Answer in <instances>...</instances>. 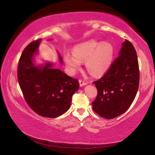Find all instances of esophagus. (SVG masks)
Segmentation results:
<instances>
[{
	"label": "esophagus",
	"mask_w": 155,
	"mask_h": 155,
	"mask_svg": "<svg viewBox=\"0 0 155 155\" xmlns=\"http://www.w3.org/2000/svg\"><path fill=\"white\" fill-rule=\"evenodd\" d=\"M78 82H79L80 86H83V85H85L86 84H87V82H86V81H84V80H82V79H80L79 81H78Z\"/></svg>",
	"instance_id": "1"
}]
</instances>
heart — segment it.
Wrapping results in <instances>:
<instances>
[{
	"label": "heart",
	"mask_w": 155,
	"mask_h": 155,
	"mask_svg": "<svg viewBox=\"0 0 155 155\" xmlns=\"http://www.w3.org/2000/svg\"><path fill=\"white\" fill-rule=\"evenodd\" d=\"M114 56V48L111 44H100L95 40H90L74 47L73 53L65 52L64 61L72 72L81 67V61L91 74L101 75L108 69Z\"/></svg>",
	"instance_id": "1"
}]
</instances>
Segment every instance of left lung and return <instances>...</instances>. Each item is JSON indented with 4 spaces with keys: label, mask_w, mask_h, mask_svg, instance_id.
<instances>
[{
    "label": "left lung",
    "mask_w": 155,
    "mask_h": 155,
    "mask_svg": "<svg viewBox=\"0 0 155 155\" xmlns=\"http://www.w3.org/2000/svg\"><path fill=\"white\" fill-rule=\"evenodd\" d=\"M98 95L92 109L100 116L115 118L129 108L137 94L140 70L136 51L130 41L122 43L120 54L100 79L94 81Z\"/></svg>",
    "instance_id": "1"
}]
</instances>
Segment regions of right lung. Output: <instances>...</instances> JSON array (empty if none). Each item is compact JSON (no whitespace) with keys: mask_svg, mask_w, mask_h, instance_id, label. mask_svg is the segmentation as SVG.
<instances>
[{"mask_svg":"<svg viewBox=\"0 0 155 155\" xmlns=\"http://www.w3.org/2000/svg\"><path fill=\"white\" fill-rule=\"evenodd\" d=\"M41 39L31 42L23 51L18 64V80L25 101L37 114L46 117H58L69 109L73 94L79 84L77 78L47 63L36 67L33 56ZM60 61L62 58L59 55Z\"/></svg>","mask_w":155,"mask_h":155,"instance_id":"right-lung-1","label":"right lung"}]
</instances>
